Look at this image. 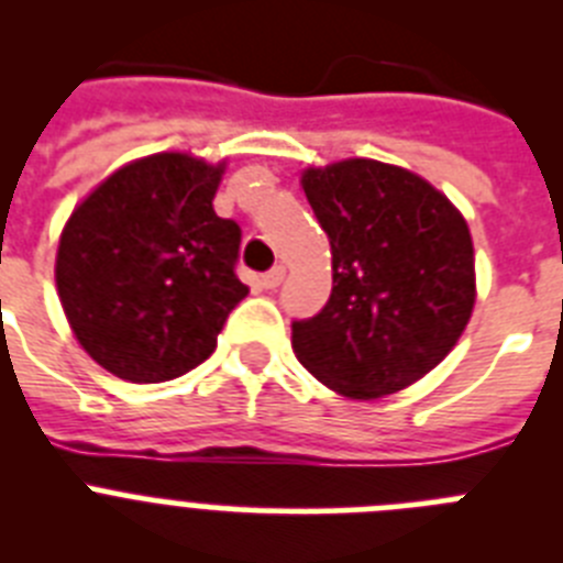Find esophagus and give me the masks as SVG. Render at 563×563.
I'll return each mask as SVG.
<instances>
[{"label": "esophagus", "mask_w": 563, "mask_h": 563, "mask_svg": "<svg viewBox=\"0 0 563 563\" xmlns=\"http://www.w3.org/2000/svg\"><path fill=\"white\" fill-rule=\"evenodd\" d=\"M282 282H285V267L282 265L273 267V271H267L265 276H262V287H265V290H276Z\"/></svg>", "instance_id": "34e87169"}]
</instances>
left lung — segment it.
Returning a JSON list of instances; mask_svg holds the SVG:
<instances>
[{
    "instance_id": "1",
    "label": "left lung",
    "mask_w": 563,
    "mask_h": 563,
    "mask_svg": "<svg viewBox=\"0 0 563 563\" xmlns=\"http://www.w3.org/2000/svg\"><path fill=\"white\" fill-rule=\"evenodd\" d=\"M332 251L330 301L292 324V352L350 400L409 389L445 361L476 305L474 239L426 177L369 157L307 166Z\"/></svg>"
}]
</instances>
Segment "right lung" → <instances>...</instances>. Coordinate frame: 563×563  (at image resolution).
I'll use <instances>...</instances> for the list:
<instances>
[{
	"mask_svg": "<svg viewBox=\"0 0 563 563\" xmlns=\"http://www.w3.org/2000/svg\"><path fill=\"white\" fill-rule=\"evenodd\" d=\"M228 161L157 152L114 168L73 208L56 251L67 324L98 366L163 383L200 366L247 287L239 225L213 211Z\"/></svg>",
	"mask_w": 563,
	"mask_h": 563,
	"instance_id": "right-lung-1",
	"label": "right lung"
}]
</instances>
